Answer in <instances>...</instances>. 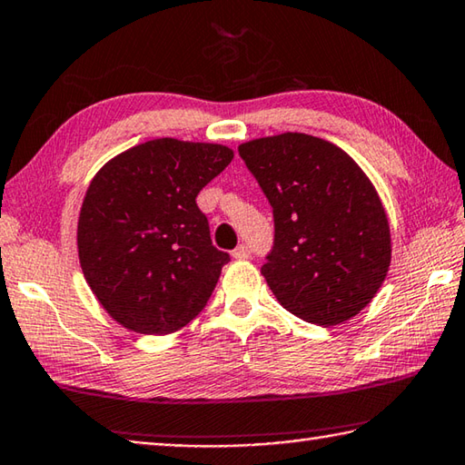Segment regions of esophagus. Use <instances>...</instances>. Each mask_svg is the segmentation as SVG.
I'll return each instance as SVG.
<instances>
[{
    "label": "esophagus",
    "mask_w": 465,
    "mask_h": 465,
    "mask_svg": "<svg viewBox=\"0 0 465 465\" xmlns=\"http://www.w3.org/2000/svg\"><path fill=\"white\" fill-rule=\"evenodd\" d=\"M232 256L235 258V260H248L250 256H252V252H250V248L245 243H240L238 248H235L233 252H232Z\"/></svg>",
    "instance_id": "34e87169"
}]
</instances>
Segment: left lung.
I'll list each match as a JSON object with an SVG mask.
<instances>
[{"label": "left lung", "instance_id": "1", "mask_svg": "<svg viewBox=\"0 0 465 465\" xmlns=\"http://www.w3.org/2000/svg\"><path fill=\"white\" fill-rule=\"evenodd\" d=\"M274 213L262 274L280 304L318 326L349 321L383 284L391 263L385 209L342 149L304 133L238 147Z\"/></svg>", "mask_w": 465, "mask_h": 465}]
</instances>
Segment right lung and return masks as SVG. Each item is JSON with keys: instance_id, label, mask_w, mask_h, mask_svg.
<instances>
[{"instance_id": "obj_1", "label": "right lung", "mask_w": 465, "mask_h": 465, "mask_svg": "<svg viewBox=\"0 0 465 465\" xmlns=\"http://www.w3.org/2000/svg\"><path fill=\"white\" fill-rule=\"evenodd\" d=\"M233 159L223 144L154 139L108 161L78 220V256L98 302L141 334L183 329L203 311L230 253L195 197Z\"/></svg>"}]
</instances>
